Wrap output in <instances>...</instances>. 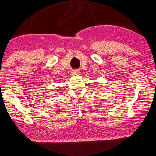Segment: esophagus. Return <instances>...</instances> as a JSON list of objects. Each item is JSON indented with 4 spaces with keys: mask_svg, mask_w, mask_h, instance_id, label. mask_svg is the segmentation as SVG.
<instances>
[{
    "mask_svg": "<svg viewBox=\"0 0 156 156\" xmlns=\"http://www.w3.org/2000/svg\"><path fill=\"white\" fill-rule=\"evenodd\" d=\"M72 74H73V75H80V71L79 69H74L72 71Z\"/></svg>",
    "mask_w": 156,
    "mask_h": 156,
    "instance_id": "34e87169",
    "label": "esophagus"
}]
</instances>
